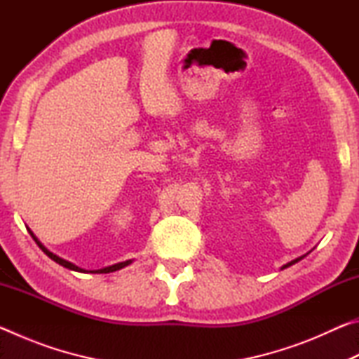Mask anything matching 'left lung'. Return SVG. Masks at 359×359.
I'll return each instance as SVG.
<instances>
[{
    "label": "left lung",
    "mask_w": 359,
    "mask_h": 359,
    "mask_svg": "<svg viewBox=\"0 0 359 359\" xmlns=\"http://www.w3.org/2000/svg\"><path fill=\"white\" fill-rule=\"evenodd\" d=\"M304 257H306V255H302V257H299V258H296V259H293V261H290V263H287L285 266H282V269H285V267H288V266H291V264H294V263H297V261H301Z\"/></svg>",
    "instance_id": "8db88e82"
}]
</instances>
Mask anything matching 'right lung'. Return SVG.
<instances>
[{
  "instance_id": "right-lung-1",
  "label": "right lung",
  "mask_w": 359,
  "mask_h": 359,
  "mask_svg": "<svg viewBox=\"0 0 359 359\" xmlns=\"http://www.w3.org/2000/svg\"><path fill=\"white\" fill-rule=\"evenodd\" d=\"M28 233L32 234V238L34 239V242L36 244L39 245V248L42 252H44L48 258L50 259H53L55 261V263H58V264H62L63 267H68V269H71V271H77V272H88V271H85V269H82V267H77L76 264H72V263H69V261H66V259H63V258H60V257H57V255H53L52 252H48L47 248L41 244V242L38 241V238H36V236L33 234V231L32 229H28ZM128 264H131V259H128V261H123V263H117V264H112V266H109V267H102V269H98V271H90V272H93V274H109V272H114V271H118V269H121V267H125V266H128Z\"/></svg>"
}]
</instances>
